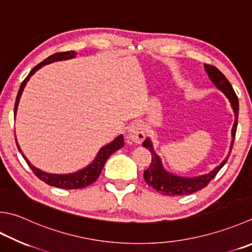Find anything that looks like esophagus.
Instances as JSON below:
<instances>
[{"label":"esophagus","instance_id":"34e87169","mask_svg":"<svg viewBox=\"0 0 252 252\" xmlns=\"http://www.w3.org/2000/svg\"><path fill=\"white\" fill-rule=\"evenodd\" d=\"M129 137L133 141L140 144L145 139V126L141 121H135L130 125L129 130H127Z\"/></svg>","mask_w":252,"mask_h":252}]
</instances>
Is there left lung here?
<instances>
[{"label":"left lung","instance_id":"1","mask_svg":"<svg viewBox=\"0 0 252 252\" xmlns=\"http://www.w3.org/2000/svg\"><path fill=\"white\" fill-rule=\"evenodd\" d=\"M204 67L214 85L218 87L220 91L223 92L226 95V97L228 98L231 108H233V110L235 112V123H234L233 130H231V136H233L231 145H230V152H231V149H233V145H234V141H235L236 130H237V125H238V112H239L238 97L236 95L231 84L228 82L227 78L225 77L224 74L221 73L218 67L210 65V64H205ZM142 145L144 146L145 149L150 150L152 154L151 165L149 168L144 170V179L147 185L150 187H153V188H154L157 192H159L160 194H164V195H172V196L188 195L205 188V187L210 184V181L213 179L216 175H218V172L221 169V167L226 164V161H227L229 157V155L228 157H226V159H224V161L221 162L220 166L216 167L214 170H212L210 174H206L200 177H193V178H185V177H179V176L169 174L168 171H166L164 168H162L160 158L154 152L152 142L149 137L143 142Z\"/></svg>","mask_w":252,"mask_h":252}]
</instances>
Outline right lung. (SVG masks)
<instances>
[{
	"mask_svg": "<svg viewBox=\"0 0 252 252\" xmlns=\"http://www.w3.org/2000/svg\"><path fill=\"white\" fill-rule=\"evenodd\" d=\"M75 57V51H66V52H58L54 53L52 56L48 57L46 60H43L40 62L38 65L34 66L32 70L29 72L27 77L23 81L21 87H19L17 96H16V101H15V107H14V115L16 116V111H17V106L19 102V98L22 96V93L24 91V87L26 86V83L28 82L29 78L32 75V74L39 70L42 65H46L48 63H51L54 61H60V60H66V59H71ZM16 145L18 147V151L22 152L21 147L18 146V143L16 142ZM125 145V139L123 136L120 135L118 136L115 141H112L109 144L103 146L100 149L99 153H98L95 160H94L90 166L85 167V168L74 172V174H68V175H52V174H47V172H43L41 170H39L36 167H33L31 162L28 161L26 157H24V159L26 160L28 166L31 167L32 172L36 175L39 179L42 180L43 182H46L47 185L52 186V187H57V188L60 189H65V190H73V189H82L85 188V187L92 185L94 181H96L98 177H99L100 172L105 166L107 159L109 158V156L113 154L116 151L120 150L121 147Z\"/></svg>",
	"mask_w": 252,
	"mask_h": 252,
	"instance_id": "1",
	"label": "right lung"
}]
</instances>
